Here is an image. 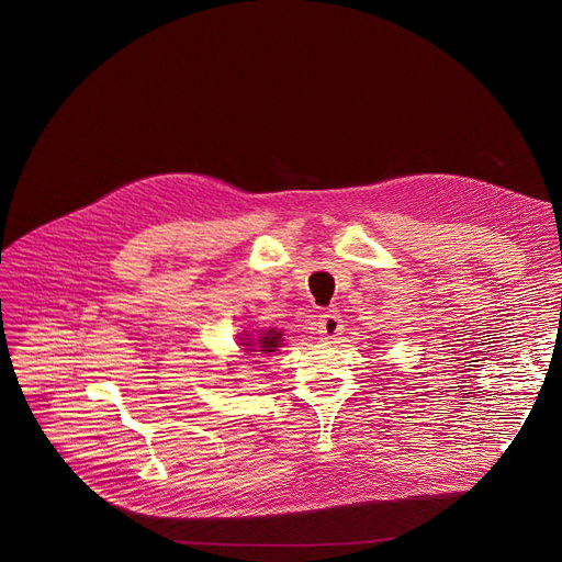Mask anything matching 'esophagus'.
Returning <instances> with one entry per match:
<instances>
[{"mask_svg": "<svg viewBox=\"0 0 562 562\" xmlns=\"http://www.w3.org/2000/svg\"><path fill=\"white\" fill-rule=\"evenodd\" d=\"M342 333V319L337 311H326L319 315V335L326 340H335Z\"/></svg>", "mask_w": 562, "mask_h": 562, "instance_id": "34e87169", "label": "esophagus"}]
</instances>
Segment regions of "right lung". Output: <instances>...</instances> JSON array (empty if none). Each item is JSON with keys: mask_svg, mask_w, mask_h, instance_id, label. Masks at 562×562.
<instances>
[{"mask_svg": "<svg viewBox=\"0 0 562 562\" xmlns=\"http://www.w3.org/2000/svg\"><path fill=\"white\" fill-rule=\"evenodd\" d=\"M238 345L243 351V358L247 356H271L276 351H280V347H284V330H276V328H267V330H256V335H245L238 337Z\"/></svg>", "mask_w": 562, "mask_h": 562, "instance_id": "1", "label": "right lung"}]
</instances>
